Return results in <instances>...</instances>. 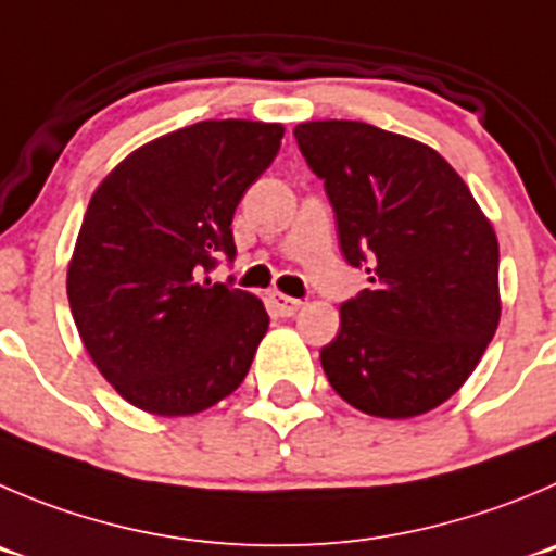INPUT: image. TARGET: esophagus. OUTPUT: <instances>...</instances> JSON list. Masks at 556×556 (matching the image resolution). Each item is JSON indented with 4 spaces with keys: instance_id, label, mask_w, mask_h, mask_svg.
Instances as JSON below:
<instances>
[{
    "instance_id": "esophagus-1",
    "label": "esophagus",
    "mask_w": 556,
    "mask_h": 556,
    "mask_svg": "<svg viewBox=\"0 0 556 556\" xmlns=\"http://www.w3.org/2000/svg\"><path fill=\"white\" fill-rule=\"evenodd\" d=\"M269 303H273V308L278 311V314L281 316H292V314H298L300 311V300H294V298H289V294H281V292H273L269 294Z\"/></svg>"
}]
</instances>
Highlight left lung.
Returning a JSON list of instances; mask_svg holds the SVG:
<instances>
[{
    "mask_svg": "<svg viewBox=\"0 0 556 556\" xmlns=\"http://www.w3.org/2000/svg\"><path fill=\"white\" fill-rule=\"evenodd\" d=\"M352 267L368 289L341 305L319 352L332 390L374 417L422 415L469 379L500 325V245L464 179L431 147L352 119L294 128Z\"/></svg>",
    "mask_w": 556,
    "mask_h": 556,
    "instance_id": "1",
    "label": "left lung"
}]
</instances>
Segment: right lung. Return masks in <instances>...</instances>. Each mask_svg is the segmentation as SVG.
Wrapping results in <instances>:
<instances>
[{
    "mask_svg": "<svg viewBox=\"0 0 556 556\" xmlns=\"http://www.w3.org/2000/svg\"><path fill=\"white\" fill-rule=\"evenodd\" d=\"M281 139L273 123H195L125 157L89 199L67 300L98 371L139 409L195 415L245 379L269 316L207 275L235 262V210Z\"/></svg>",
    "mask_w": 556,
    "mask_h": 556,
    "instance_id": "1",
    "label": "right lung"
}]
</instances>
